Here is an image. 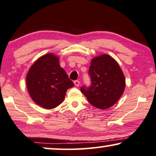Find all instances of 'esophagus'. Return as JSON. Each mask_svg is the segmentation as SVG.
Wrapping results in <instances>:
<instances>
[{
    "mask_svg": "<svg viewBox=\"0 0 156 156\" xmlns=\"http://www.w3.org/2000/svg\"><path fill=\"white\" fill-rule=\"evenodd\" d=\"M74 83H75V85L76 86H79L80 84V81L79 80H75V81H74Z\"/></svg>",
    "mask_w": 156,
    "mask_h": 156,
    "instance_id": "1",
    "label": "esophagus"
}]
</instances>
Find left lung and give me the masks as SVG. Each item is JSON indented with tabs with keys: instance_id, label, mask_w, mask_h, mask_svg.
<instances>
[{
	"instance_id": "left-lung-1",
	"label": "left lung",
	"mask_w": 156,
	"mask_h": 156,
	"mask_svg": "<svg viewBox=\"0 0 156 156\" xmlns=\"http://www.w3.org/2000/svg\"><path fill=\"white\" fill-rule=\"evenodd\" d=\"M90 85L81 87L88 102L99 109H107L114 105L123 94L126 80L121 69L109 55L95 57L88 70Z\"/></svg>"
}]
</instances>
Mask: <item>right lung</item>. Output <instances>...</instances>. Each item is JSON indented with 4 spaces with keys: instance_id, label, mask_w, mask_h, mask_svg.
I'll return each mask as SVG.
<instances>
[{
    "instance_id": "1",
    "label": "right lung",
    "mask_w": 156,
    "mask_h": 156,
    "mask_svg": "<svg viewBox=\"0 0 156 156\" xmlns=\"http://www.w3.org/2000/svg\"><path fill=\"white\" fill-rule=\"evenodd\" d=\"M28 90L36 104L53 109L63 102L67 90L74 83L59 64V58L48 54L31 66L26 76Z\"/></svg>"
}]
</instances>
